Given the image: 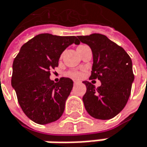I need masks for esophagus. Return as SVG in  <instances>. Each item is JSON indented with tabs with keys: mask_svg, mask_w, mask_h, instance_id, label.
I'll return each mask as SVG.
<instances>
[{
	"mask_svg": "<svg viewBox=\"0 0 147 147\" xmlns=\"http://www.w3.org/2000/svg\"><path fill=\"white\" fill-rule=\"evenodd\" d=\"M79 81H77V80H74V84H79Z\"/></svg>",
	"mask_w": 147,
	"mask_h": 147,
	"instance_id": "esophagus-1",
	"label": "esophagus"
}]
</instances>
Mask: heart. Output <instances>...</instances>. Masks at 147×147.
Returning a JSON list of instances; mask_svg holds the SVG:
<instances>
[{
	"mask_svg": "<svg viewBox=\"0 0 147 147\" xmlns=\"http://www.w3.org/2000/svg\"><path fill=\"white\" fill-rule=\"evenodd\" d=\"M80 46H79V47H80ZM66 75L69 78H72V79H79L81 76V73L78 72V71H68V72H67Z\"/></svg>",
	"mask_w": 147,
	"mask_h": 147,
	"instance_id": "b5f03b06",
	"label": "heart"
}]
</instances>
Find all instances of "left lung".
Listing matches in <instances>:
<instances>
[{"label": "left lung", "instance_id": "8db88e82", "mask_svg": "<svg viewBox=\"0 0 147 147\" xmlns=\"http://www.w3.org/2000/svg\"><path fill=\"white\" fill-rule=\"evenodd\" d=\"M78 40L90 47L93 66L90 80L98 79L101 86L96 88L84 81L86 92L83 101L87 113L97 119H110L123 109L131 92L132 61L128 53L106 35L92 34L80 35Z\"/></svg>", "mask_w": 147, "mask_h": 147}]
</instances>
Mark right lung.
<instances>
[{"label": "right lung", "instance_id": "right-lung-1", "mask_svg": "<svg viewBox=\"0 0 147 147\" xmlns=\"http://www.w3.org/2000/svg\"><path fill=\"white\" fill-rule=\"evenodd\" d=\"M73 43L80 44L75 36L40 34L22 46L13 61L11 86L23 112L36 123L57 121L64 112L74 82L61 78L54 83L50 75L63 51Z\"/></svg>", "mask_w": 147, "mask_h": 147}]
</instances>
